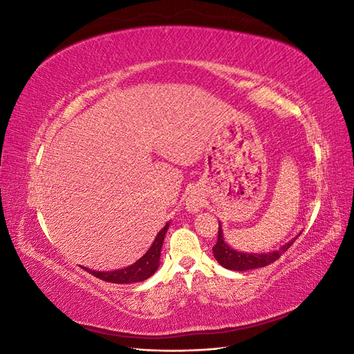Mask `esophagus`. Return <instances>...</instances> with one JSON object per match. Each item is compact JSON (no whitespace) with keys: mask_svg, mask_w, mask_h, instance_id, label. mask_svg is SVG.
I'll use <instances>...</instances> for the list:
<instances>
[{"mask_svg":"<svg viewBox=\"0 0 354 354\" xmlns=\"http://www.w3.org/2000/svg\"><path fill=\"white\" fill-rule=\"evenodd\" d=\"M186 209L189 212H198L201 211V208L203 207V201L199 195L194 194V192H190V194L186 196Z\"/></svg>","mask_w":354,"mask_h":354,"instance_id":"esophagus-1","label":"esophagus"}]
</instances>
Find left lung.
<instances>
[{
	"instance_id": "obj_1",
	"label": "left lung",
	"mask_w": 354,
	"mask_h": 354,
	"mask_svg": "<svg viewBox=\"0 0 354 354\" xmlns=\"http://www.w3.org/2000/svg\"><path fill=\"white\" fill-rule=\"evenodd\" d=\"M301 234L299 232L295 238H292L285 245H282L279 250L270 251V252H245V251H238L232 248V246L224 239L223 234V227L221 223L218 221V239L217 243L212 246V252H214V259L218 261L220 266H223L224 269L234 270V272H246V270H252V269H260V267H266L272 263H274L279 257L291 246L295 239Z\"/></svg>"
}]
</instances>
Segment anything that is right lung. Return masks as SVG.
Returning <instances> with one entry per match:
<instances>
[{
	"label": "right lung",
	"mask_w": 354,
	"mask_h": 354,
	"mask_svg": "<svg viewBox=\"0 0 354 354\" xmlns=\"http://www.w3.org/2000/svg\"><path fill=\"white\" fill-rule=\"evenodd\" d=\"M169 227V221L165 226L159 230L156 234L155 241L152 242L151 248L146 251L143 257H140L134 264L125 267V269L113 270V272H95L87 267H82L85 272L95 276L97 279L112 282V283H136V282H143L149 279L159 267V259H160V248H162L165 233Z\"/></svg>",
	"instance_id": "obj_1"
}]
</instances>
